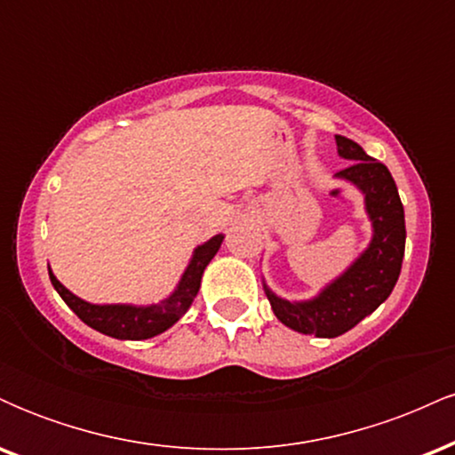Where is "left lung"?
Wrapping results in <instances>:
<instances>
[{
    "instance_id": "obj_1",
    "label": "left lung",
    "mask_w": 455,
    "mask_h": 455,
    "mask_svg": "<svg viewBox=\"0 0 455 455\" xmlns=\"http://www.w3.org/2000/svg\"><path fill=\"white\" fill-rule=\"evenodd\" d=\"M336 145L338 156L351 162L336 173V180L363 195L372 237L359 257L310 299H284L263 280L265 295L282 325L316 338L342 336L387 299L398 282L406 243L404 207L387 166L340 134H336Z\"/></svg>"
}]
</instances>
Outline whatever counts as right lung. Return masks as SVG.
<instances>
[{"label":"right lung","mask_w":455,"mask_h":455,"mask_svg":"<svg viewBox=\"0 0 455 455\" xmlns=\"http://www.w3.org/2000/svg\"><path fill=\"white\" fill-rule=\"evenodd\" d=\"M224 242V235L218 233L205 243L196 245L188 260L184 274L166 299L158 304L137 306V304H92V301L81 299V297L68 291L60 280L55 278L53 269L49 267V278L53 282L55 291L61 299L66 301L75 315L81 318L85 325H90L104 336L117 338V340H148V338L158 336L173 327L181 316L186 315L188 307L192 306L195 297L201 289L203 271H205L210 260L216 257Z\"/></svg>","instance_id":"1"}]
</instances>
